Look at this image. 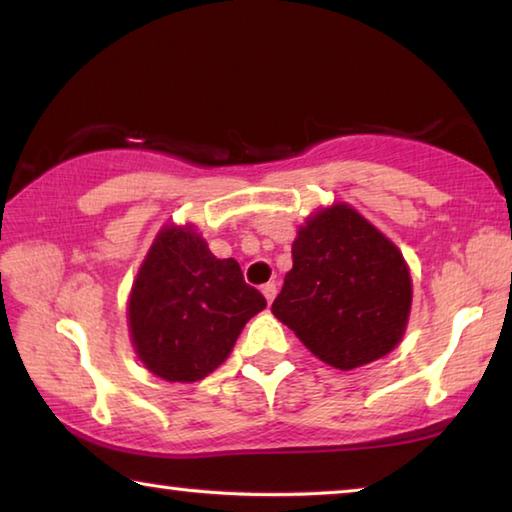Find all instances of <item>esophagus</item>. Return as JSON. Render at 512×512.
<instances>
[{
  "label": "esophagus",
  "instance_id": "34e87169",
  "mask_svg": "<svg viewBox=\"0 0 512 512\" xmlns=\"http://www.w3.org/2000/svg\"><path fill=\"white\" fill-rule=\"evenodd\" d=\"M262 293H264V298H266L268 305H271V302H273L275 296H277V287H275L273 282H266V284H262Z\"/></svg>",
  "mask_w": 512,
  "mask_h": 512
}]
</instances>
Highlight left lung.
Wrapping results in <instances>:
<instances>
[{"label":"left lung","mask_w":512,"mask_h":512,"mask_svg":"<svg viewBox=\"0 0 512 512\" xmlns=\"http://www.w3.org/2000/svg\"><path fill=\"white\" fill-rule=\"evenodd\" d=\"M293 268L273 314L320 361L359 368L400 343L411 311V277L400 250L348 205L302 225Z\"/></svg>","instance_id":"left-lung-1"}]
</instances>
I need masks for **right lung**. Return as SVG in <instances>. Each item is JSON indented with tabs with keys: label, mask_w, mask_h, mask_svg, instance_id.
Instances as JSON below:
<instances>
[{
	"label": "right lung",
	"mask_w": 512,
	"mask_h": 512,
	"mask_svg": "<svg viewBox=\"0 0 512 512\" xmlns=\"http://www.w3.org/2000/svg\"><path fill=\"white\" fill-rule=\"evenodd\" d=\"M264 307L235 259H216L194 230L164 228L128 302L137 357L167 381H198L228 359Z\"/></svg>",
	"instance_id": "obj_1"
}]
</instances>
